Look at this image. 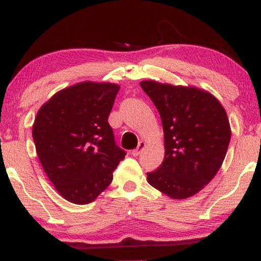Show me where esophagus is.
<instances>
[{
	"mask_svg": "<svg viewBox=\"0 0 261 261\" xmlns=\"http://www.w3.org/2000/svg\"><path fill=\"white\" fill-rule=\"evenodd\" d=\"M145 147H146V144H145V142H144V141H140V142H139L138 147L135 148V149H133V151H132V154H133L134 156H137V155H139V154H141L142 151H144V149H145Z\"/></svg>",
	"mask_w": 261,
	"mask_h": 261,
	"instance_id": "obj_1",
	"label": "esophagus"
}]
</instances>
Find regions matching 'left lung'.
<instances>
[{"label": "left lung", "mask_w": 261, "mask_h": 261, "mask_svg": "<svg viewBox=\"0 0 261 261\" xmlns=\"http://www.w3.org/2000/svg\"><path fill=\"white\" fill-rule=\"evenodd\" d=\"M158 109L164 129L165 156L147 181L173 199L201 191L215 177L230 141L227 113L210 92L142 81L140 83Z\"/></svg>", "instance_id": "8db88e82"}]
</instances>
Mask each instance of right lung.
<instances>
[{
  "instance_id": "right-lung-1",
  "label": "right lung",
  "mask_w": 261,
  "mask_h": 261,
  "mask_svg": "<svg viewBox=\"0 0 261 261\" xmlns=\"http://www.w3.org/2000/svg\"><path fill=\"white\" fill-rule=\"evenodd\" d=\"M119 90L114 83L81 82L53 95L34 120L32 135L42 169L74 204L95 201L126 155L108 123Z\"/></svg>"
}]
</instances>
